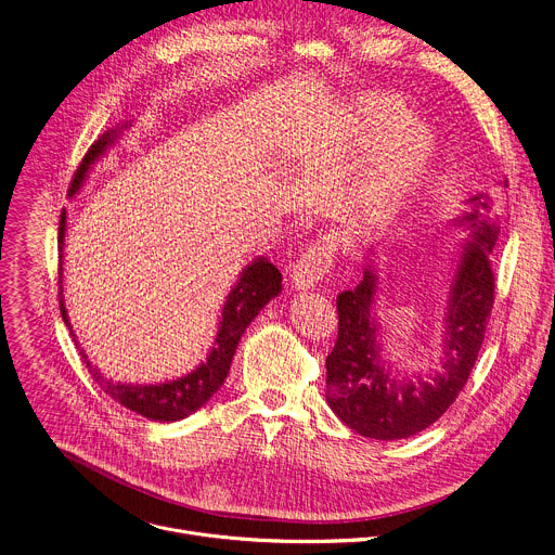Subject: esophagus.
Returning <instances> with one entry per match:
<instances>
[{"instance_id":"1","label":"esophagus","mask_w":555,"mask_h":555,"mask_svg":"<svg viewBox=\"0 0 555 555\" xmlns=\"http://www.w3.org/2000/svg\"><path fill=\"white\" fill-rule=\"evenodd\" d=\"M333 262H335V246L326 240H320L311 244L309 251L293 264L291 280L297 288H311L326 278V273L333 269Z\"/></svg>"}]
</instances>
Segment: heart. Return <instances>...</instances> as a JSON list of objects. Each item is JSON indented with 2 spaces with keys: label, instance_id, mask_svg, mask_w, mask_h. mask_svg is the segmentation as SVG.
Wrapping results in <instances>:
<instances>
[{
  "label": "heart",
  "instance_id": "b5f03b06",
  "mask_svg": "<svg viewBox=\"0 0 555 555\" xmlns=\"http://www.w3.org/2000/svg\"><path fill=\"white\" fill-rule=\"evenodd\" d=\"M363 116V134L371 141L398 132L384 147L377 165L365 176L357 196V211L365 220H379L401 203L412 182L425 169L429 154H433V139L421 126L403 129L410 120V112L390 96L367 103Z\"/></svg>",
  "mask_w": 555,
  "mask_h": 555
}]
</instances>
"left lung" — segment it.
<instances>
[{
    "label": "left lung",
    "instance_id": "1",
    "mask_svg": "<svg viewBox=\"0 0 555 555\" xmlns=\"http://www.w3.org/2000/svg\"><path fill=\"white\" fill-rule=\"evenodd\" d=\"M461 222L472 231L448 304V337L441 371L433 377L401 379L382 363L377 324L371 320L375 275L363 273L352 291L337 295L339 331L326 359V401L357 435L397 441L433 425L459 397L469 379L494 306L496 280L489 254L499 240V227L485 211L482 196Z\"/></svg>",
    "mask_w": 555,
    "mask_h": 555
}]
</instances>
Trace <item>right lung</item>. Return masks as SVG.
<instances>
[{"mask_svg": "<svg viewBox=\"0 0 555 555\" xmlns=\"http://www.w3.org/2000/svg\"><path fill=\"white\" fill-rule=\"evenodd\" d=\"M122 128H128V122L126 126H120L118 132ZM118 132L116 130L105 132L90 145V150L81 158V163L70 180V190H68L70 196L79 192L90 165L107 150L109 143H114ZM64 237H66V211H61L59 240H56L59 249H61V244H64ZM61 258H64V254L59 256V262H61ZM280 291H282V273L278 271L275 264H271L264 258H258L251 267H246L240 282L233 286V291L227 297V304L222 309L220 331H218L216 344H214L207 361L203 365H198L196 371L190 373L188 377H180L176 382H167V384H158V386L112 384V382H105L101 377V373H96V367H92V363L88 361V354L83 350H81V359L88 367V373L94 377V382L101 384L105 395L112 397L122 408H128L137 414H143L152 421L167 423V421L184 418L192 412H196L198 408H203L211 399V395L224 384V379L229 375V367H231L233 352L237 348L242 333L264 309L267 301L271 297H275ZM59 311H61V318H64L66 326L70 328V322L66 315V304H64V288H61V264H59ZM70 335L75 337L73 328H70Z\"/></svg>", "mask_w": 555, "mask_h": 555, "instance_id": "obj_1", "label": "right lung"}]
</instances>
